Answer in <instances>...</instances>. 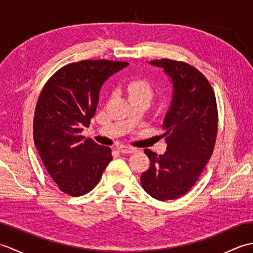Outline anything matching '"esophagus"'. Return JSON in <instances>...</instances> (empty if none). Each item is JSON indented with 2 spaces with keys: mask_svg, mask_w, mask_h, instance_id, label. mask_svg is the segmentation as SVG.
Here are the masks:
<instances>
[{
  "mask_svg": "<svg viewBox=\"0 0 253 253\" xmlns=\"http://www.w3.org/2000/svg\"><path fill=\"white\" fill-rule=\"evenodd\" d=\"M118 151L124 154H131L136 152L135 148H130V147H126V146H122L118 148Z\"/></svg>",
  "mask_w": 253,
  "mask_h": 253,
  "instance_id": "obj_1",
  "label": "esophagus"
}]
</instances>
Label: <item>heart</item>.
Listing matches in <instances>:
<instances>
[{
    "mask_svg": "<svg viewBox=\"0 0 253 253\" xmlns=\"http://www.w3.org/2000/svg\"><path fill=\"white\" fill-rule=\"evenodd\" d=\"M128 94L129 98H133V96H140V98H144L149 101H151L154 95V88L153 85L150 84L147 79L138 78L133 79L127 85Z\"/></svg>",
    "mask_w": 253,
    "mask_h": 253,
    "instance_id": "obj_1",
    "label": "heart"
}]
</instances>
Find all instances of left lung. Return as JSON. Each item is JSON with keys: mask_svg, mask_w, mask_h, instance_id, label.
Returning <instances> with one entry per match:
<instances>
[{"mask_svg": "<svg viewBox=\"0 0 253 253\" xmlns=\"http://www.w3.org/2000/svg\"><path fill=\"white\" fill-rule=\"evenodd\" d=\"M173 82L171 104L164 118L166 152L157 155L146 149L150 168L141 185L160 201L186 195L206 168L215 147L218 113L212 85L196 67L185 62L161 58L151 61Z\"/></svg>", "mask_w": 253, "mask_h": 253, "instance_id": "1", "label": "left lung"}]
</instances>
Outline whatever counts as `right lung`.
Listing matches in <instances>:
<instances>
[{
    "label": "right lung",
    "instance_id": "1",
    "mask_svg": "<svg viewBox=\"0 0 253 253\" xmlns=\"http://www.w3.org/2000/svg\"><path fill=\"white\" fill-rule=\"evenodd\" d=\"M127 62L84 60L58 69L38 98L34 141L58 189L79 197L98 185L112 150L82 136L99 103L101 85Z\"/></svg>",
    "mask_w": 253,
    "mask_h": 253
}]
</instances>
